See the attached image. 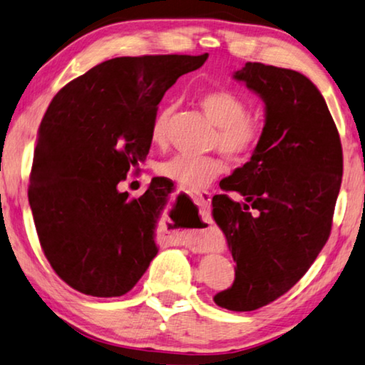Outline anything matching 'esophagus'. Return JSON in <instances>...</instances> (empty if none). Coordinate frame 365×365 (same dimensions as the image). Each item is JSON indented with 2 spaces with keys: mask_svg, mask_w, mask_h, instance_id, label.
<instances>
[{
  "mask_svg": "<svg viewBox=\"0 0 365 365\" xmlns=\"http://www.w3.org/2000/svg\"><path fill=\"white\" fill-rule=\"evenodd\" d=\"M211 198H212V195L210 192H195L193 193L195 203L203 207V210H206V207L210 206ZM193 247L200 248V250H211L212 244H211V240L207 239V237H203V239H198L196 242H193Z\"/></svg>",
  "mask_w": 365,
  "mask_h": 365,
  "instance_id": "1",
  "label": "esophagus"
}]
</instances>
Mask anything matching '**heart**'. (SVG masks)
Wrapping results in <instances>:
<instances>
[{
    "label": "heart",
    "instance_id": "b5f03b06",
    "mask_svg": "<svg viewBox=\"0 0 365 365\" xmlns=\"http://www.w3.org/2000/svg\"><path fill=\"white\" fill-rule=\"evenodd\" d=\"M200 106L219 131L216 146L234 162H245L257 151L264 135V123L258 115L247 113L248 106L240 96L227 89L207 91L200 97ZM172 107L155 115L151 126V140L158 146L165 144L167 126ZM219 158H195L178 154L159 165V173L185 188H201L222 173Z\"/></svg>",
    "mask_w": 365,
    "mask_h": 365
}]
</instances>
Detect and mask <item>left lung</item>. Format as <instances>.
Returning <instances> with one entry per match:
<instances>
[{
  "mask_svg": "<svg viewBox=\"0 0 365 365\" xmlns=\"http://www.w3.org/2000/svg\"><path fill=\"white\" fill-rule=\"evenodd\" d=\"M235 81L264 102V135L250 160L219 183L212 217L235 262L219 307L250 312L286 294L327 244L343 177V149L327 102L294 69L247 63Z\"/></svg>",
  "mask_w": 365,
  "mask_h": 365,
  "instance_id": "obj_1",
  "label": "left lung"
}]
</instances>
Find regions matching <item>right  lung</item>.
<instances>
[{
  "mask_svg": "<svg viewBox=\"0 0 365 365\" xmlns=\"http://www.w3.org/2000/svg\"><path fill=\"white\" fill-rule=\"evenodd\" d=\"M207 53L121 56L66 84L38 128L29 205L55 273L76 291L120 297L158 255L155 227L170 190L118 192L151 148L159 102Z\"/></svg>",
  "mask_w": 365,
  "mask_h": 365,
  "instance_id": "right-lung-1",
  "label": "right lung"
}]
</instances>
